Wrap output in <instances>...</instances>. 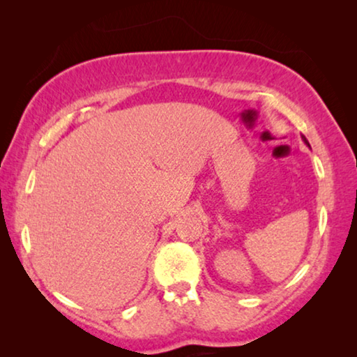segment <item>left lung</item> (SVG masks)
Returning <instances> with one entry per match:
<instances>
[{
	"mask_svg": "<svg viewBox=\"0 0 357 357\" xmlns=\"http://www.w3.org/2000/svg\"><path fill=\"white\" fill-rule=\"evenodd\" d=\"M302 139H304V143H305V144H309V141L305 139V136H302Z\"/></svg>",
	"mask_w": 357,
	"mask_h": 357,
	"instance_id": "left-lung-1",
	"label": "left lung"
}]
</instances>
